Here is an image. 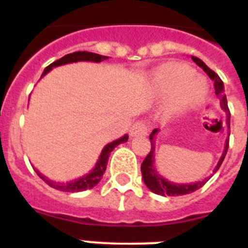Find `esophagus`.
I'll use <instances>...</instances> for the list:
<instances>
[{
    "instance_id": "34e87169",
    "label": "esophagus",
    "mask_w": 248,
    "mask_h": 248,
    "mask_svg": "<svg viewBox=\"0 0 248 248\" xmlns=\"http://www.w3.org/2000/svg\"><path fill=\"white\" fill-rule=\"evenodd\" d=\"M130 135L132 138L135 136H145L148 135V126L144 121H136L130 128Z\"/></svg>"
}]
</instances>
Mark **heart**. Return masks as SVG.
Returning <instances> with one entry per match:
<instances>
[{"mask_svg": "<svg viewBox=\"0 0 248 248\" xmlns=\"http://www.w3.org/2000/svg\"><path fill=\"white\" fill-rule=\"evenodd\" d=\"M157 93L161 97H169L166 113L176 116L193 109L204 100L207 85L201 77L194 76L192 68L181 64H166L155 76Z\"/></svg>", "mask_w": 248, "mask_h": 248, "instance_id": "obj_1", "label": "heart"}]
</instances>
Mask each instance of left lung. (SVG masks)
I'll return each instance as SVG.
<instances>
[{"instance_id": "left-lung-1", "label": "left lung", "mask_w": 248, "mask_h": 248, "mask_svg": "<svg viewBox=\"0 0 248 248\" xmlns=\"http://www.w3.org/2000/svg\"><path fill=\"white\" fill-rule=\"evenodd\" d=\"M192 60L194 63L203 69L210 78L214 81V87H215V93L217 99L220 101V107L223 109L224 112L227 113V124L228 128H231V113H229V108H228V101H227V95L224 93V83L223 81L220 79V77L216 75L215 72L210 69V68L206 65V64L202 62L201 59L196 58V56H192ZM158 128H155L152 134L149 135V139H151V152L149 155L145 157V159L141 163V175H143V180L145 183L148 188L151 189L152 192L155 193V194H159V196H170V197H175V196H184V194H189V193L196 192L197 189L202 188L206 183L208 181V179L212 176L206 177L204 180L202 181H196V183H190V184H177V183H172V181H169L167 179L159 175L157 172V170L155 167V135L158 134ZM231 134V131H229ZM228 147H229V138L225 140V147H224V152L221 157H220L219 162H217V166L214 170V172H216L219 167L223 163L225 155H227Z\"/></svg>"}]
</instances>
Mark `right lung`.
<instances>
[{
    "mask_svg": "<svg viewBox=\"0 0 248 248\" xmlns=\"http://www.w3.org/2000/svg\"><path fill=\"white\" fill-rule=\"evenodd\" d=\"M108 59V56H103L99 55V54H93V52L89 51H76L72 52V54H68V55L63 56L62 59L56 60L52 64H50L48 67H46V69L44 71L42 76L44 77L46 73L51 71L52 68L59 67V65H64V64H71V63H77V62H93V63H100L103 60ZM128 139V135H124L120 139L114 140L112 143L107 144L104 147V149L101 151L100 155H99V159H97L96 165L93 167L89 173H86L83 176L76 179V180H71L68 183H56V181L50 180L48 177H46L45 175L36 170L37 175L42 179V180L46 183L47 185H50L51 188L58 189V190H62V192H68V193H75V192H83V190H87V189L93 188L95 185L101 180L103 177V173L105 172L107 170V163H108V158L110 155V152L117 147L120 145L121 143H126Z\"/></svg>",
    "mask_w": 248,
    "mask_h": 248,
    "instance_id": "obj_1",
    "label": "right lung"
}]
</instances>
